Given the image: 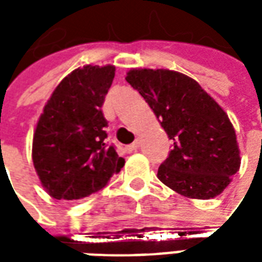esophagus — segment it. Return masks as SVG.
<instances>
[{"instance_id":"esophagus-1","label":"esophagus","mask_w":262,"mask_h":262,"mask_svg":"<svg viewBox=\"0 0 262 262\" xmlns=\"http://www.w3.org/2000/svg\"><path fill=\"white\" fill-rule=\"evenodd\" d=\"M139 147H140V140L137 139V140H135V142L132 143L130 146H127L125 150H126V153H133V151H136Z\"/></svg>"}]
</instances>
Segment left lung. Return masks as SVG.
Masks as SVG:
<instances>
[{"mask_svg": "<svg viewBox=\"0 0 262 262\" xmlns=\"http://www.w3.org/2000/svg\"><path fill=\"white\" fill-rule=\"evenodd\" d=\"M126 81L153 109L174 142L159 180L187 198L223 192L240 168L236 132L223 109L196 81L170 70H130Z\"/></svg>", "mask_w": 262, "mask_h": 262, "instance_id": "8db88e82", "label": "left lung"}]
</instances>
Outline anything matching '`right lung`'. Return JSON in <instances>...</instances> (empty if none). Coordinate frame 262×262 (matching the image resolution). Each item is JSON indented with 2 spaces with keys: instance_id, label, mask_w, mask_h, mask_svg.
Masks as SVG:
<instances>
[{
  "instance_id": "1",
  "label": "right lung",
  "mask_w": 262,
  "mask_h": 262,
  "mask_svg": "<svg viewBox=\"0 0 262 262\" xmlns=\"http://www.w3.org/2000/svg\"><path fill=\"white\" fill-rule=\"evenodd\" d=\"M114 66H84L61 80L33 135L32 159L42 185L54 199H82L108 185L125 165L106 140L102 108Z\"/></svg>"
}]
</instances>
